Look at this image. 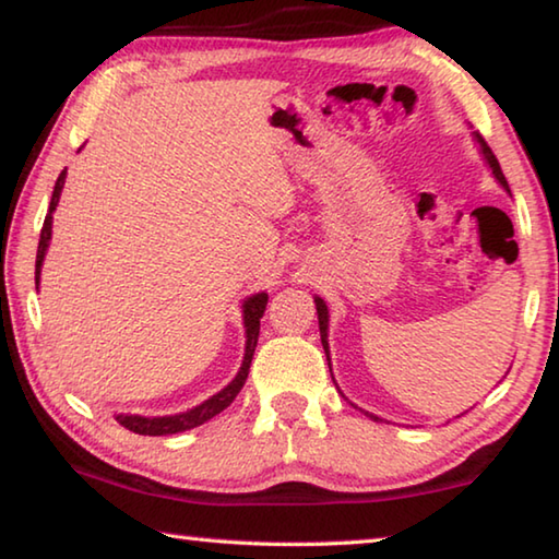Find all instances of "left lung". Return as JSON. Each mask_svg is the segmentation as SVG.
Wrapping results in <instances>:
<instances>
[{
	"mask_svg": "<svg viewBox=\"0 0 559 559\" xmlns=\"http://www.w3.org/2000/svg\"><path fill=\"white\" fill-rule=\"evenodd\" d=\"M476 138H478V143H480V150H484V157L488 159V165H490V169H493V175H496V179L500 185H503L506 189H508V182H506V175H503V169H500V165H498V157L493 155V150L488 147V143L484 140V135H480V132H476ZM510 192V189H508ZM316 308H318V325H320V340H323V347H325V353H328V306L320 298H316ZM328 365H330V357H328ZM372 419H377V416H372Z\"/></svg>",
	"mask_w": 559,
	"mask_h": 559,
	"instance_id": "1",
	"label": "left lung"
}]
</instances>
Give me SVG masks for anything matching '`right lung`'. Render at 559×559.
<instances>
[{
	"mask_svg": "<svg viewBox=\"0 0 559 559\" xmlns=\"http://www.w3.org/2000/svg\"><path fill=\"white\" fill-rule=\"evenodd\" d=\"M63 179H66V169L59 175V179H56V187H53V194H51V204H49V214H46L44 226H41L39 251H36V286H39L41 263H44L46 249H49V239H51V222H53L51 212L56 210V204H59V197H61V189H63ZM266 302H269L266 293H257V296H251L249 300L243 302L246 355H243V362H241L239 374H236L234 380H231L229 384H226L219 394H214L212 400H206L204 404L194 406V409L182 412V414H175V416L120 414V416H118L120 427L130 429L132 433H143V437H167V433H179V431L202 427V424L210 421L212 416L224 412L226 406H229V404L236 400V394L241 392L246 377H249V367H251V359H253V349H257V343H259L261 318H263V310H266Z\"/></svg>",
	"mask_w": 559,
	"mask_h": 559,
	"instance_id": "add662e5",
	"label": "right lung"
}]
</instances>
